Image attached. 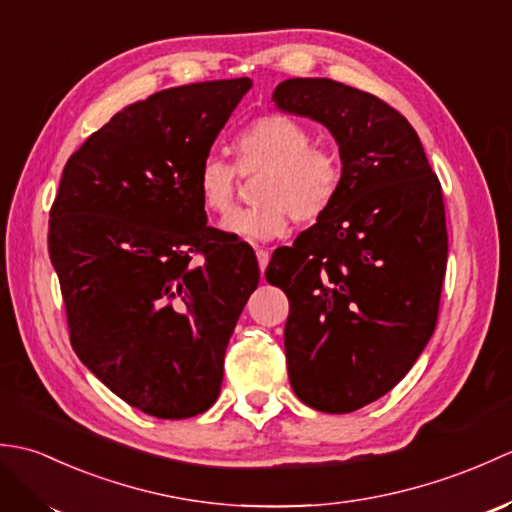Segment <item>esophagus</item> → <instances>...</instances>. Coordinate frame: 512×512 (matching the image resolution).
Wrapping results in <instances>:
<instances>
[{
	"label": "esophagus",
	"mask_w": 512,
	"mask_h": 512,
	"mask_svg": "<svg viewBox=\"0 0 512 512\" xmlns=\"http://www.w3.org/2000/svg\"><path fill=\"white\" fill-rule=\"evenodd\" d=\"M255 253H257V264H259V270H262V275H264V270H266V266H268V262H270L268 250H266V248H257Z\"/></svg>",
	"instance_id": "1"
}]
</instances>
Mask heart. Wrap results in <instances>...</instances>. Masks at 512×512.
Segmentation results:
<instances>
[{
  "label": "heart",
  "instance_id": "heart-1",
  "mask_svg": "<svg viewBox=\"0 0 512 512\" xmlns=\"http://www.w3.org/2000/svg\"><path fill=\"white\" fill-rule=\"evenodd\" d=\"M310 129L286 114H266L244 125L231 140L233 165L206 156L195 173V193L209 213L226 215L237 200L240 176L255 182V206L239 209L222 228L246 242L286 235L290 220L312 224L332 209L345 180L334 149L314 145Z\"/></svg>",
  "mask_w": 512,
  "mask_h": 512
}]
</instances>
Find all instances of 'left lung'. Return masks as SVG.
Segmentation results:
<instances>
[{"instance_id":"1","label":"left lung","mask_w":512,"mask_h":512,"mask_svg":"<svg viewBox=\"0 0 512 512\" xmlns=\"http://www.w3.org/2000/svg\"><path fill=\"white\" fill-rule=\"evenodd\" d=\"M279 110L330 129L345 167L332 209L266 279L286 292V363L301 402L350 413L385 396L438 323L447 273L442 187L416 129L378 96L332 79L277 85Z\"/></svg>"}]
</instances>
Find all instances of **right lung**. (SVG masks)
I'll return each mask as SVG.
<instances>
[{"mask_svg":"<svg viewBox=\"0 0 512 512\" xmlns=\"http://www.w3.org/2000/svg\"><path fill=\"white\" fill-rule=\"evenodd\" d=\"M250 79L127 105L70 156L50 209L70 343L127 405L162 420L220 396L224 354L259 284L253 248L206 226L195 173Z\"/></svg>","mask_w":512,"mask_h":512,"instance_id":"add662e5","label":"right lung"}]
</instances>
